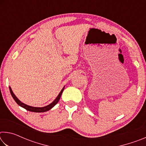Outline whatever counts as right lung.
<instances>
[{
    "label": "right lung",
    "instance_id": "right-lung-1",
    "mask_svg": "<svg viewBox=\"0 0 146 146\" xmlns=\"http://www.w3.org/2000/svg\"><path fill=\"white\" fill-rule=\"evenodd\" d=\"M64 87H65V86H64V88L62 89L60 92L59 93V94L58 95L57 97H56L55 99L54 100L51 104H48V106H44V107H33V106H28V105L22 102L20 100L19 98L16 97L15 95V94L13 93V91H12L10 86H9V91H10V93H11V95L12 96V97H13V98L15 100V102L17 103V104L19 105L20 106H21V107L26 109V110L29 111L36 112V113H42V112H46V111H49V110H50L51 108H53L54 106H55L56 104L58 103V102L60 98L62 93L63 91L64 90Z\"/></svg>",
    "mask_w": 146,
    "mask_h": 146
}]
</instances>
